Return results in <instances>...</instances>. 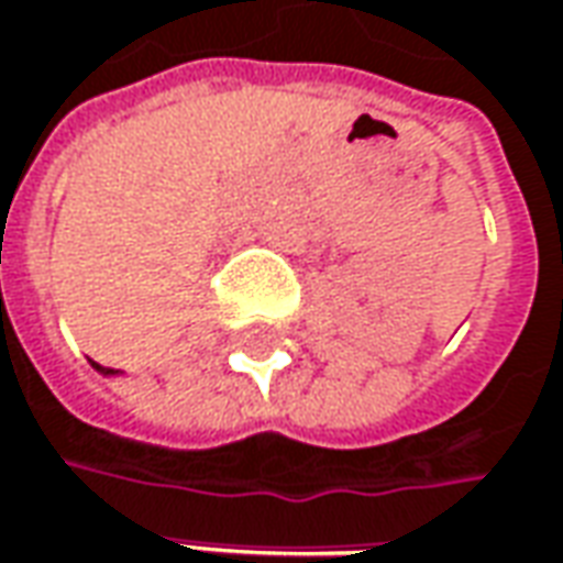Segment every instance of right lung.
Segmentation results:
<instances>
[{"instance_id": "right-lung-1", "label": "right lung", "mask_w": 563, "mask_h": 563, "mask_svg": "<svg viewBox=\"0 0 563 563\" xmlns=\"http://www.w3.org/2000/svg\"><path fill=\"white\" fill-rule=\"evenodd\" d=\"M92 364H96V361H92ZM96 371H102V374H114L111 367H102V364H96Z\"/></svg>"}]
</instances>
